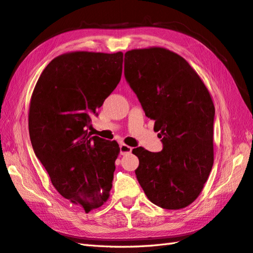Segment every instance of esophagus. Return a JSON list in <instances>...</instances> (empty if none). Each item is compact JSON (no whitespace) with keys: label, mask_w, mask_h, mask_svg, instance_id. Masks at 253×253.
<instances>
[{"label":"esophagus","mask_w":253,"mask_h":253,"mask_svg":"<svg viewBox=\"0 0 253 253\" xmlns=\"http://www.w3.org/2000/svg\"><path fill=\"white\" fill-rule=\"evenodd\" d=\"M132 152V147L126 145V144H121L120 146V154L121 155H127Z\"/></svg>","instance_id":"1"}]
</instances>
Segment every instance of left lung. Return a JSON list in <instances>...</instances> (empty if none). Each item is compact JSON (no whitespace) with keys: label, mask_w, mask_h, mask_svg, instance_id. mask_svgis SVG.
Returning a JSON list of instances; mask_svg holds the SVG:
<instances>
[{"label":"left lung","mask_w":253,"mask_h":253,"mask_svg":"<svg viewBox=\"0 0 253 253\" xmlns=\"http://www.w3.org/2000/svg\"><path fill=\"white\" fill-rule=\"evenodd\" d=\"M125 76L163 151L134 148L138 183L152 203L180 210L194 202L214 163L215 107L209 89L182 56L168 49H134L125 54Z\"/></svg>","instance_id":"obj_1"}]
</instances>
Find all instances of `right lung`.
<instances>
[{
	"label": "right lung",
	"instance_id": "1",
	"mask_svg": "<svg viewBox=\"0 0 253 253\" xmlns=\"http://www.w3.org/2000/svg\"><path fill=\"white\" fill-rule=\"evenodd\" d=\"M122 63V52L61 54L45 66L30 99L36 156L56 191L86 213L104 205L112 188L119 144L90 136L87 127L119 84Z\"/></svg>",
	"mask_w": 253,
	"mask_h": 253
}]
</instances>
